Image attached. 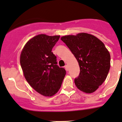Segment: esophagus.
I'll return each instance as SVG.
<instances>
[{
  "label": "esophagus",
  "instance_id": "34e87169",
  "mask_svg": "<svg viewBox=\"0 0 122 122\" xmlns=\"http://www.w3.org/2000/svg\"><path fill=\"white\" fill-rule=\"evenodd\" d=\"M65 68L66 69V71H68V66L67 65H66L65 66Z\"/></svg>",
  "mask_w": 122,
  "mask_h": 122
}]
</instances>
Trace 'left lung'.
<instances>
[{"label":"left lung","instance_id":"1","mask_svg":"<svg viewBox=\"0 0 122 122\" xmlns=\"http://www.w3.org/2000/svg\"><path fill=\"white\" fill-rule=\"evenodd\" d=\"M78 62L80 72L75 78L80 91L91 93L104 82L110 68V54L105 45L96 37L81 33L61 37Z\"/></svg>","mask_w":122,"mask_h":122}]
</instances>
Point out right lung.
I'll return each instance as SVG.
<instances>
[{"mask_svg": "<svg viewBox=\"0 0 122 122\" xmlns=\"http://www.w3.org/2000/svg\"><path fill=\"white\" fill-rule=\"evenodd\" d=\"M60 36L39 35L27 42L21 52L20 63L26 80L36 91L52 96L61 88L65 69L57 65L52 49Z\"/></svg>", "mask_w": 122, "mask_h": 122, "instance_id": "add662e5", "label": "right lung"}]
</instances>
